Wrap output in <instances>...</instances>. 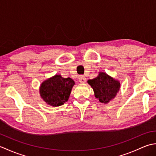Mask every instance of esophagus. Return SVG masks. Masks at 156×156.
<instances>
[{
  "instance_id": "obj_1",
  "label": "esophagus",
  "mask_w": 156,
  "mask_h": 156,
  "mask_svg": "<svg viewBox=\"0 0 156 156\" xmlns=\"http://www.w3.org/2000/svg\"><path fill=\"white\" fill-rule=\"evenodd\" d=\"M86 80H87V78H86L84 76H81L79 77V82H80V83H85Z\"/></svg>"
}]
</instances>
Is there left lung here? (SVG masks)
<instances>
[{
    "mask_svg": "<svg viewBox=\"0 0 156 156\" xmlns=\"http://www.w3.org/2000/svg\"><path fill=\"white\" fill-rule=\"evenodd\" d=\"M93 88L95 97L102 103H107L113 98L120 88V83L104 72H100L97 78L88 80Z\"/></svg>",
    "mask_w": 156,
    "mask_h": 156,
    "instance_id": "8db88e82",
    "label": "left lung"
}]
</instances>
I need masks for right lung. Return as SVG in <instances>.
I'll return each instance as SVG.
<instances>
[{
	"label": "right lung",
	"mask_w": 156,
	"mask_h": 156,
	"mask_svg": "<svg viewBox=\"0 0 156 156\" xmlns=\"http://www.w3.org/2000/svg\"><path fill=\"white\" fill-rule=\"evenodd\" d=\"M74 84L70 78H64L60 75H55L41 84L40 95L47 104L58 107L68 100Z\"/></svg>",
	"instance_id": "1"
}]
</instances>
